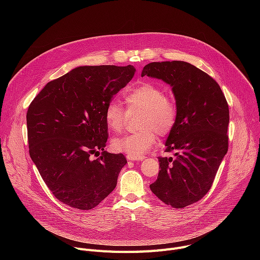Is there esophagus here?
Here are the masks:
<instances>
[{"label": "esophagus", "instance_id": "esophagus-1", "mask_svg": "<svg viewBox=\"0 0 260 260\" xmlns=\"http://www.w3.org/2000/svg\"><path fill=\"white\" fill-rule=\"evenodd\" d=\"M127 160H133V161H136V160H139V161H142L145 159L144 156H129L127 155Z\"/></svg>", "mask_w": 260, "mask_h": 260}]
</instances>
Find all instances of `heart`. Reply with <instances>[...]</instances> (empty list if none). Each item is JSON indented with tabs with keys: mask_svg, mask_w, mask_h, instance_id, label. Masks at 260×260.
Here are the masks:
<instances>
[{
	"mask_svg": "<svg viewBox=\"0 0 260 260\" xmlns=\"http://www.w3.org/2000/svg\"><path fill=\"white\" fill-rule=\"evenodd\" d=\"M128 109L143 110L139 127L141 131L115 138L111 142L112 149L129 156H142L154 145L155 132L165 136L174 127L177 119V107L175 102L166 96L165 90L159 85L145 82L135 86L125 95ZM105 121L107 126L115 133L124 126L125 111L116 102L108 103L105 108Z\"/></svg>",
	"mask_w": 260,
	"mask_h": 260,
	"instance_id": "heart-1",
	"label": "heart"
}]
</instances>
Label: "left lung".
<instances>
[{
	"label": "left lung",
	"instance_id": "1",
	"mask_svg": "<svg viewBox=\"0 0 260 260\" xmlns=\"http://www.w3.org/2000/svg\"><path fill=\"white\" fill-rule=\"evenodd\" d=\"M141 75L162 80L175 96L177 119L165 144L174 157L158 158L160 171L150 189L182 209L207 194L228 152L229 105L218 83L189 62H150Z\"/></svg>",
	"mask_w": 260,
	"mask_h": 260
}]
</instances>
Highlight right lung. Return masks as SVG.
<instances>
[{"instance_id": "obj_1", "label": "right lung", "mask_w": 260, "mask_h": 260, "mask_svg": "<svg viewBox=\"0 0 260 260\" xmlns=\"http://www.w3.org/2000/svg\"><path fill=\"white\" fill-rule=\"evenodd\" d=\"M134 66H81L48 82L26 113L29 155L53 196L79 210L114 190L123 154L105 151V108L133 79ZM102 151L100 156L99 152ZM100 156L92 159V155Z\"/></svg>"}]
</instances>
